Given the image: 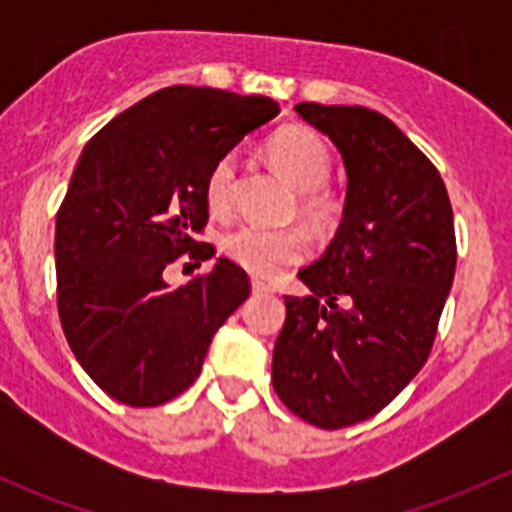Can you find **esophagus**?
Here are the masks:
<instances>
[{"instance_id":"obj_1","label":"esophagus","mask_w":512,"mask_h":512,"mask_svg":"<svg viewBox=\"0 0 512 512\" xmlns=\"http://www.w3.org/2000/svg\"><path fill=\"white\" fill-rule=\"evenodd\" d=\"M252 292H275V287L267 285V282L257 280V277H252Z\"/></svg>"}]
</instances>
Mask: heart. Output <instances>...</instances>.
<instances>
[{"mask_svg": "<svg viewBox=\"0 0 512 512\" xmlns=\"http://www.w3.org/2000/svg\"><path fill=\"white\" fill-rule=\"evenodd\" d=\"M267 156L275 168L302 190V213L312 223L327 225L337 215L339 200L327 188L332 173V153L327 143L314 131L302 126H287L267 141ZM237 198V168L235 158L220 156L205 175V200L210 213L227 218L235 210ZM223 252L242 270L257 277H277L287 267L299 265L312 252L304 227H260L240 225L223 237Z\"/></svg>", "mask_w": 512, "mask_h": 512, "instance_id": "b5f03b06", "label": "heart"}]
</instances>
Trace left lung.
Returning <instances> with one entry per match:
<instances>
[{
  "label": "left lung",
  "instance_id": "left-lung-1",
  "mask_svg": "<svg viewBox=\"0 0 512 512\" xmlns=\"http://www.w3.org/2000/svg\"><path fill=\"white\" fill-rule=\"evenodd\" d=\"M294 111L332 138L349 183L332 245L299 270L312 294L285 297L272 386L294 416L334 431L379 414L426 364L456 230L441 173L389 118L364 106Z\"/></svg>",
  "mask_w": 512,
  "mask_h": 512
}]
</instances>
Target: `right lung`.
<instances>
[{
    "instance_id": "obj_1",
    "label": "right lung",
    "mask_w": 512,
    "mask_h": 512,
    "mask_svg": "<svg viewBox=\"0 0 512 512\" xmlns=\"http://www.w3.org/2000/svg\"><path fill=\"white\" fill-rule=\"evenodd\" d=\"M277 113L265 96L178 84L86 143L56 213V307L76 361L121 404L148 409L183 394L250 297L247 272L227 257L175 289L163 270L215 255L195 240L208 223L205 175Z\"/></svg>"
}]
</instances>
